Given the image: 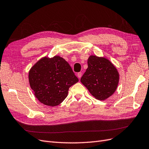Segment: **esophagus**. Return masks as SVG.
Masks as SVG:
<instances>
[{
    "instance_id": "esophagus-1",
    "label": "esophagus",
    "mask_w": 149,
    "mask_h": 149,
    "mask_svg": "<svg viewBox=\"0 0 149 149\" xmlns=\"http://www.w3.org/2000/svg\"><path fill=\"white\" fill-rule=\"evenodd\" d=\"M81 72H79L78 74H77V77H78V78L79 79H80L81 78Z\"/></svg>"
}]
</instances>
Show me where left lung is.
I'll return each mask as SVG.
<instances>
[{
	"mask_svg": "<svg viewBox=\"0 0 149 149\" xmlns=\"http://www.w3.org/2000/svg\"><path fill=\"white\" fill-rule=\"evenodd\" d=\"M88 68L80 81L93 97L104 100L115 92L118 87L119 75L111 61L105 57L90 56Z\"/></svg>",
	"mask_w": 149,
	"mask_h": 149,
	"instance_id": "1",
	"label": "left lung"
}]
</instances>
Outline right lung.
<instances>
[{
    "label": "right lung",
    "mask_w": 149,
    "mask_h": 149,
    "mask_svg": "<svg viewBox=\"0 0 149 149\" xmlns=\"http://www.w3.org/2000/svg\"><path fill=\"white\" fill-rule=\"evenodd\" d=\"M28 79L36 98L49 107L61 104L69 88L79 81L68 62L59 56L38 61L30 70Z\"/></svg>",
    "instance_id": "right-lung-1"
}]
</instances>
